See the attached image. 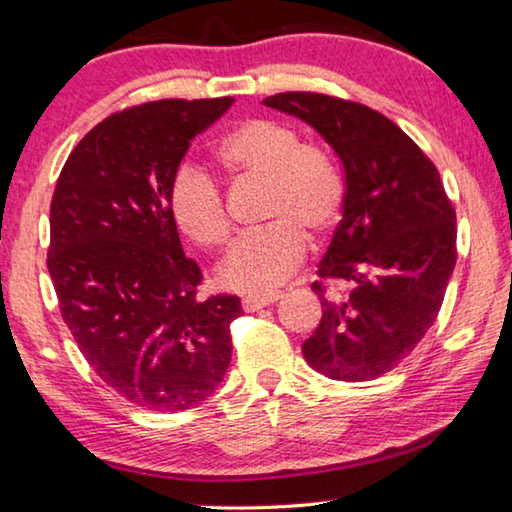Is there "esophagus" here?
<instances>
[{"instance_id":"esophagus-1","label":"esophagus","mask_w":512,"mask_h":512,"mask_svg":"<svg viewBox=\"0 0 512 512\" xmlns=\"http://www.w3.org/2000/svg\"><path fill=\"white\" fill-rule=\"evenodd\" d=\"M277 300H281V293H270V295H249L242 300V309L245 311H258L265 309V306L274 304Z\"/></svg>"}]
</instances>
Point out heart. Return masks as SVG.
I'll list each match as a JSON object with an SVG mask.
<instances>
[{"instance_id":"heart-1","label":"heart","mask_w":512,"mask_h":512,"mask_svg":"<svg viewBox=\"0 0 512 512\" xmlns=\"http://www.w3.org/2000/svg\"><path fill=\"white\" fill-rule=\"evenodd\" d=\"M215 160L235 180L267 185L265 229L238 240L217 279L224 288L267 295L302 263L306 235L322 240L343 210V183L318 148L304 146L293 128L270 119H249L215 148ZM169 210L178 229L203 249H219L231 226L224 199L212 180L192 167L169 185Z\"/></svg>"}]
</instances>
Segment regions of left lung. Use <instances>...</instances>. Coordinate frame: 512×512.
Wrapping results in <instances>:
<instances>
[{
    "label": "left lung",
    "mask_w": 512,
    "mask_h": 512,
    "mask_svg": "<svg viewBox=\"0 0 512 512\" xmlns=\"http://www.w3.org/2000/svg\"><path fill=\"white\" fill-rule=\"evenodd\" d=\"M265 107L304 121L345 171L341 222L318 265L320 279L350 283L322 297V320L302 352L341 382L389 373L426 336L455 267V210L419 146L387 116L322 93H279ZM322 293L316 281L311 286Z\"/></svg>",
    "instance_id": "1"
}]
</instances>
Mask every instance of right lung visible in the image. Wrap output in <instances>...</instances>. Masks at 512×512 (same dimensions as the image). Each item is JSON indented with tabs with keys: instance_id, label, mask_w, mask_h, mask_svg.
<instances>
[{
	"instance_id": "obj_1",
	"label": "right lung",
	"mask_w": 512,
	"mask_h": 512,
	"mask_svg": "<svg viewBox=\"0 0 512 512\" xmlns=\"http://www.w3.org/2000/svg\"><path fill=\"white\" fill-rule=\"evenodd\" d=\"M231 105L157 100L109 116L68 155L52 196L47 270L61 316L93 371L144 410H190L231 364L240 300H196L201 270L169 210L190 141Z\"/></svg>"
}]
</instances>
